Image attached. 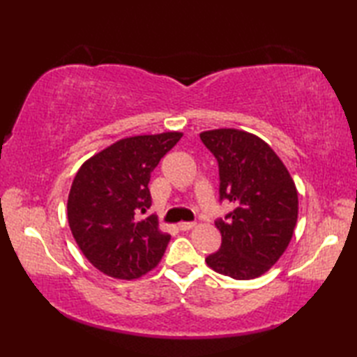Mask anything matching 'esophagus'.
I'll list each match as a JSON object with an SVG mask.
<instances>
[{"instance_id":"obj_1","label":"esophagus","mask_w":357,"mask_h":357,"mask_svg":"<svg viewBox=\"0 0 357 357\" xmlns=\"http://www.w3.org/2000/svg\"><path fill=\"white\" fill-rule=\"evenodd\" d=\"M195 225H196L195 222H179V224H178V227H179V230H183V231H187V230H192Z\"/></svg>"}]
</instances>
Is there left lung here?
Instances as JSON below:
<instances>
[{
	"instance_id": "8db88e82",
	"label": "left lung",
	"mask_w": 357,
	"mask_h": 357,
	"mask_svg": "<svg viewBox=\"0 0 357 357\" xmlns=\"http://www.w3.org/2000/svg\"><path fill=\"white\" fill-rule=\"evenodd\" d=\"M199 136L218 159L221 199L234 204L227 222H215L222 244L206 262L233 279L259 278L293 238L299 208L294 181L259 136L238 128H215Z\"/></svg>"
}]
</instances>
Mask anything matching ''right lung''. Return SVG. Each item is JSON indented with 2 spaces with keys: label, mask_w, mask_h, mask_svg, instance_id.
Returning <instances> with one entry per match:
<instances>
[{
  "label": "right lung",
  "mask_w": 357,
  "mask_h": 357,
  "mask_svg": "<svg viewBox=\"0 0 357 357\" xmlns=\"http://www.w3.org/2000/svg\"><path fill=\"white\" fill-rule=\"evenodd\" d=\"M183 133L164 132L123 138L79 167L67 219L89 262L115 279H138L161 261L170 234L158 219L142 218L151 206L150 173Z\"/></svg>",
  "instance_id": "obj_1"
}]
</instances>
